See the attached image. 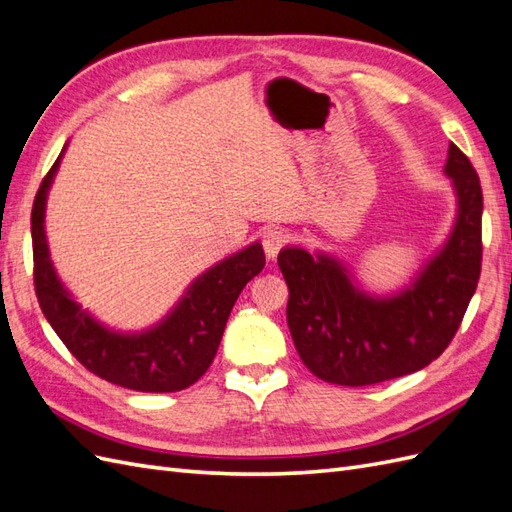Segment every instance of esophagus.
Returning <instances> with one entry per match:
<instances>
[{"mask_svg":"<svg viewBox=\"0 0 512 512\" xmlns=\"http://www.w3.org/2000/svg\"><path fill=\"white\" fill-rule=\"evenodd\" d=\"M286 241H288V235L280 228H269V230L262 232V247H265V254L271 260L277 254H280V250L286 245Z\"/></svg>","mask_w":512,"mask_h":512,"instance_id":"obj_1","label":"esophagus"}]
</instances>
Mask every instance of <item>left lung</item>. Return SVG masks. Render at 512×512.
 Wrapping results in <instances>:
<instances>
[{"label":"left lung","mask_w":512,"mask_h":512,"mask_svg":"<svg viewBox=\"0 0 512 512\" xmlns=\"http://www.w3.org/2000/svg\"><path fill=\"white\" fill-rule=\"evenodd\" d=\"M444 175L455 192V222L404 288L367 292L346 262L327 252L286 245L277 256L290 290L292 342L316 378L339 386L378 384L427 367L451 344L480 277L483 190L453 143Z\"/></svg>","instance_id":"1"}]
</instances>
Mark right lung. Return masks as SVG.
<instances>
[{
  "mask_svg": "<svg viewBox=\"0 0 512 512\" xmlns=\"http://www.w3.org/2000/svg\"><path fill=\"white\" fill-rule=\"evenodd\" d=\"M68 145L40 183L32 209L34 284L53 331L91 374L123 389L141 393H175L188 389L213 363L222 342L226 320L245 284L265 267L262 245L215 262L185 288L173 309L143 331H117L106 327L76 303L59 280L46 241V198Z\"/></svg>",
  "mask_w": 512,
  "mask_h": 512,
  "instance_id": "obj_1",
  "label": "right lung"
}]
</instances>
